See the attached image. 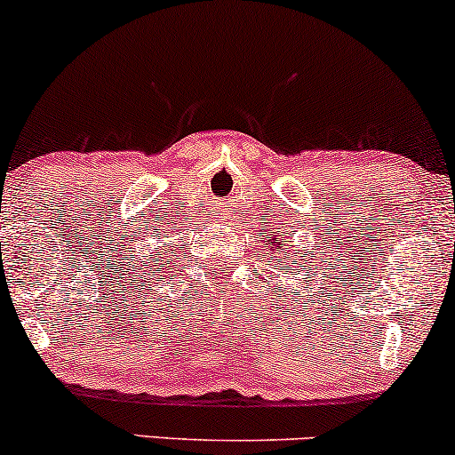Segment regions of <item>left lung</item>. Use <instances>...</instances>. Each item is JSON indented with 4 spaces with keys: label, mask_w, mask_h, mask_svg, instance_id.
<instances>
[{
    "label": "left lung",
    "mask_w": 455,
    "mask_h": 455,
    "mask_svg": "<svg viewBox=\"0 0 455 455\" xmlns=\"http://www.w3.org/2000/svg\"><path fill=\"white\" fill-rule=\"evenodd\" d=\"M273 241H275V238H273Z\"/></svg>",
    "instance_id": "left-lung-1"
}]
</instances>
